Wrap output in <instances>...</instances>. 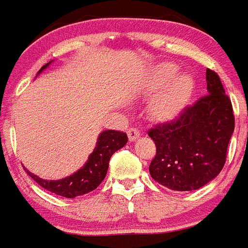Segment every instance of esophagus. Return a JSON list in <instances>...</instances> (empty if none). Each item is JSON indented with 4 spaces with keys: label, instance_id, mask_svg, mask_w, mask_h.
<instances>
[{
    "label": "esophagus",
    "instance_id": "obj_1",
    "mask_svg": "<svg viewBox=\"0 0 248 248\" xmlns=\"http://www.w3.org/2000/svg\"><path fill=\"white\" fill-rule=\"evenodd\" d=\"M127 135H128V140H131V142H133V140H136L140 137V129L136 128V127H129V128L127 129Z\"/></svg>",
    "mask_w": 248,
    "mask_h": 248
}]
</instances>
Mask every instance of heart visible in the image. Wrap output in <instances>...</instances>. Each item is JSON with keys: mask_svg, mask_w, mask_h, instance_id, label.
Instances as JSON below:
<instances>
[{"mask_svg": "<svg viewBox=\"0 0 248 248\" xmlns=\"http://www.w3.org/2000/svg\"><path fill=\"white\" fill-rule=\"evenodd\" d=\"M172 63H164L155 72V84L164 85L163 90L154 98L150 105V115L156 120H168L175 116L182 108L192 90L191 76L180 73Z\"/></svg>", "mask_w": 248, "mask_h": 248, "instance_id": "1", "label": "heart"}]
</instances>
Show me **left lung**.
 I'll use <instances>...</instances> for the list:
<instances>
[{
  "label": "left lung",
  "instance_id": "obj_1",
  "mask_svg": "<svg viewBox=\"0 0 248 248\" xmlns=\"http://www.w3.org/2000/svg\"><path fill=\"white\" fill-rule=\"evenodd\" d=\"M205 78L207 95L148 131L156 147L150 176L173 191L201 188L225 165L235 128L232 105L218 73L207 68Z\"/></svg>",
  "mask_w": 248,
  "mask_h": 248
}]
</instances>
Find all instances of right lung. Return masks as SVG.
I'll use <instances>...</instances> for the list:
<instances>
[{"instance_id": "right-lung-1", "label": "right lung", "mask_w": 248, "mask_h": 248, "mask_svg": "<svg viewBox=\"0 0 248 248\" xmlns=\"http://www.w3.org/2000/svg\"><path fill=\"white\" fill-rule=\"evenodd\" d=\"M51 62L41 67L40 71L38 72V75L43 69L48 67ZM127 140H128V138H127V135L124 132L113 131V129L104 131L99 136L96 147L94 148L84 166L79 169L77 172L71 175V176L56 180V181L43 180L30 172L27 169L25 170H27L28 175L36 184L40 185L43 188L47 189V191L52 192L55 194L62 196V197L75 198L77 196H82V194L88 193V192L94 191L103 182V180L106 176V172H108L111 156L116 150L121 149L126 144Z\"/></svg>"}]
</instances>
